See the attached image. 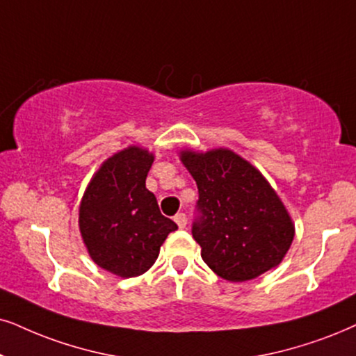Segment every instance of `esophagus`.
Listing matches in <instances>:
<instances>
[{"label":"esophagus","instance_id":"1","mask_svg":"<svg viewBox=\"0 0 356 356\" xmlns=\"http://www.w3.org/2000/svg\"><path fill=\"white\" fill-rule=\"evenodd\" d=\"M174 220H175V223L179 225V228H186V225H187V215L186 213H177L174 217Z\"/></svg>","mask_w":356,"mask_h":356}]
</instances>
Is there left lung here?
I'll return each instance as SVG.
<instances>
[{"label":"left lung","instance_id":"obj_1","mask_svg":"<svg viewBox=\"0 0 356 356\" xmlns=\"http://www.w3.org/2000/svg\"><path fill=\"white\" fill-rule=\"evenodd\" d=\"M181 159L199 188L192 236L211 271L243 282L277 266L294 225L259 170L228 149L184 151Z\"/></svg>","mask_w":356,"mask_h":356}]
</instances>
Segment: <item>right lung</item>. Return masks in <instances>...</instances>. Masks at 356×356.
<instances>
[{
  "instance_id": "obj_1",
  "label": "right lung",
  "mask_w": 356,
  "mask_h": 356,
  "mask_svg": "<svg viewBox=\"0 0 356 356\" xmlns=\"http://www.w3.org/2000/svg\"><path fill=\"white\" fill-rule=\"evenodd\" d=\"M154 157L131 146L105 161L80 204V233L98 266L121 277L146 273L159 256L172 220L161 213L146 177Z\"/></svg>"
}]
</instances>
